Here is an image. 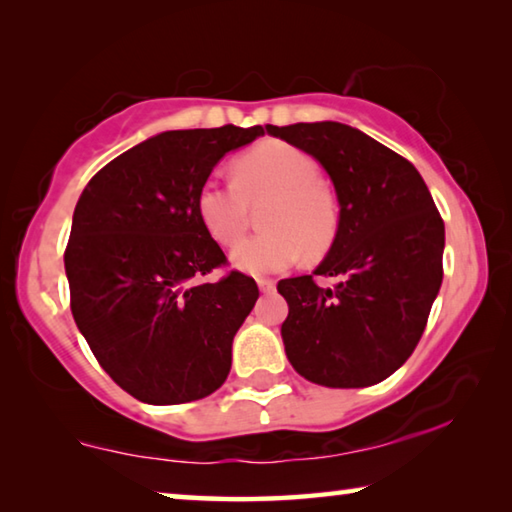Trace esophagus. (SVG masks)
<instances>
[{
    "label": "esophagus",
    "instance_id": "34e87169",
    "mask_svg": "<svg viewBox=\"0 0 512 512\" xmlns=\"http://www.w3.org/2000/svg\"><path fill=\"white\" fill-rule=\"evenodd\" d=\"M257 287H259V291L268 293V291H273V289H275V282H273V280H268V277H259V280H257Z\"/></svg>",
    "mask_w": 512,
    "mask_h": 512
}]
</instances>
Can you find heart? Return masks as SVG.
<instances>
[{
  "instance_id": "b5f03b06",
  "label": "heart",
  "mask_w": 512,
  "mask_h": 512,
  "mask_svg": "<svg viewBox=\"0 0 512 512\" xmlns=\"http://www.w3.org/2000/svg\"><path fill=\"white\" fill-rule=\"evenodd\" d=\"M266 205L264 235L246 239L232 253L237 268L253 275L282 271L300 257L320 255L339 230V203L318 178V162L298 146L268 140L235 160V180H205L196 210L221 246L246 235L253 207Z\"/></svg>"
}]
</instances>
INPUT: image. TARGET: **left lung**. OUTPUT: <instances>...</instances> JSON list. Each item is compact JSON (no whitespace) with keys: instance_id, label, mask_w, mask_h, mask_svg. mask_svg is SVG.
I'll return each instance as SVG.
<instances>
[{"instance_id":"left-lung-1","label":"left lung","mask_w":512,"mask_h":512,"mask_svg":"<svg viewBox=\"0 0 512 512\" xmlns=\"http://www.w3.org/2000/svg\"><path fill=\"white\" fill-rule=\"evenodd\" d=\"M323 164L339 196L334 244L311 275L277 282L289 305L291 366L327 388H363L411 357L443 284L445 223L422 176L388 146L339 121L266 126ZM314 274L332 276L318 288Z\"/></svg>"}]
</instances>
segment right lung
<instances>
[{
  "label": "right lung",
  "mask_w": 512,
  "mask_h": 512,
  "mask_svg": "<svg viewBox=\"0 0 512 512\" xmlns=\"http://www.w3.org/2000/svg\"><path fill=\"white\" fill-rule=\"evenodd\" d=\"M262 126L167 131L117 155L85 185L65 248L69 307L101 368L146 404L203 400L232 366L255 307L253 277L230 271L196 210L225 153Z\"/></svg>",
  "instance_id": "obj_1"
}]
</instances>
